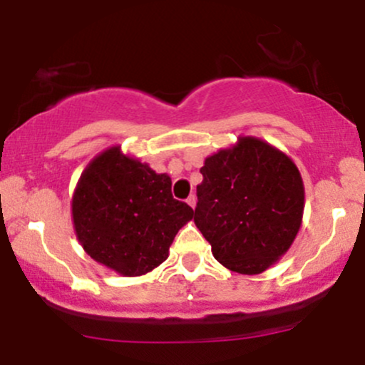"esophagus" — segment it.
I'll return each mask as SVG.
<instances>
[{
    "instance_id": "34e87169",
    "label": "esophagus",
    "mask_w": 365,
    "mask_h": 365,
    "mask_svg": "<svg viewBox=\"0 0 365 365\" xmlns=\"http://www.w3.org/2000/svg\"><path fill=\"white\" fill-rule=\"evenodd\" d=\"M187 204H188V206H190L192 209H194V207H195V204H197V197H195V195H188Z\"/></svg>"
}]
</instances>
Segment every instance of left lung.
Segmentation results:
<instances>
[{"label": "left lung", "instance_id": "obj_1", "mask_svg": "<svg viewBox=\"0 0 365 365\" xmlns=\"http://www.w3.org/2000/svg\"><path fill=\"white\" fill-rule=\"evenodd\" d=\"M194 221L230 271L259 274L290 249L302 225L304 182L287 154L255 137L206 158Z\"/></svg>", "mask_w": 365, "mask_h": 365}]
</instances>
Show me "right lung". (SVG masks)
Instances as JSON below:
<instances>
[{
    "label": "right lung",
    "instance_id": "1",
    "mask_svg": "<svg viewBox=\"0 0 365 365\" xmlns=\"http://www.w3.org/2000/svg\"><path fill=\"white\" fill-rule=\"evenodd\" d=\"M73 228L94 261L123 276H140L168 259L178 230L194 209L171 195V178L120 145L83 170L72 199Z\"/></svg>",
    "mask_w": 365,
    "mask_h": 365
}]
</instances>
